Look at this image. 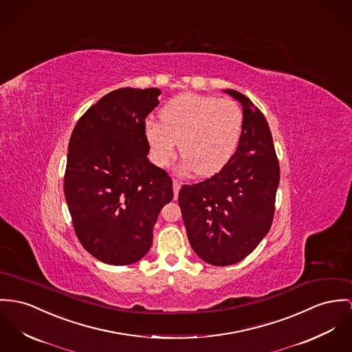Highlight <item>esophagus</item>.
Here are the masks:
<instances>
[{
	"mask_svg": "<svg viewBox=\"0 0 352 352\" xmlns=\"http://www.w3.org/2000/svg\"><path fill=\"white\" fill-rule=\"evenodd\" d=\"M181 186H182V184L179 182V181H173V190H174V197L177 198L178 197V192H179V189H181Z\"/></svg>",
	"mask_w": 352,
	"mask_h": 352,
	"instance_id": "1",
	"label": "esophagus"
}]
</instances>
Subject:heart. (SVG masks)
<instances>
[{"instance_id": "heart-1", "label": "heart", "mask_w": 352, "mask_h": 352, "mask_svg": "<svg viewBox=\"0 0 352 352\" xmlns=\"http://www.w3.org/2000/svg\"><path fill=\"white\" fill-rule=\"evenodd\" d=\"M160 118L161 123H144L154 163L167 166L179 144L182 167L201 177H210L229 163L243 133V109L228 98L181 94L163 106Z\"/></svg>"}]
</instances>
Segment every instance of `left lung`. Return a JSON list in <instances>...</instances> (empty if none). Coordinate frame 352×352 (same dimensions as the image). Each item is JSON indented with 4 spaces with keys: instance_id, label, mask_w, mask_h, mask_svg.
Returning a JSON list of instances; mask_svg holds the SVG:
<instances>
[{
    "instance_id": "left-lung-1",
    "label": "left lung",
    "mask_w": 352,
    "mask_h": 352,
    "mask_svg": "<svg viewBox=\"0 0 352 352\" xmlns=\"http://www.w3.org/2000/svg\"><path fill=\"white\" fill-rule=\"evenodd\" d=\"M223 92L243 106L237 150L219 173L204 182L184 185L178 195L192 250L217 267L241 261L267 236L280 182V166L265 116L241 92Z\"/></svg>"
}]
</instances>
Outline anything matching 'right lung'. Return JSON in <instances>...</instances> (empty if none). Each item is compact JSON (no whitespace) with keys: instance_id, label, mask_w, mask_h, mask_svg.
<instances>
[{"instance_id":"right-lung-1","label":"right lung","mask_w":352,"mask_h":352,"mask_svg":"<svg viewBox=\"0 0 352 352\" xmlns=\"http://www.w3.org/2000/svg\"><path fill=\"white\" fill-rule=\"evenodd\" d=\"M158 88H119L91 106L68 144L65 201L84 249L109 265L150 250L160 212L173 194L168 174L148 161L144 120Z\"/></svg>"}]
</instances>
